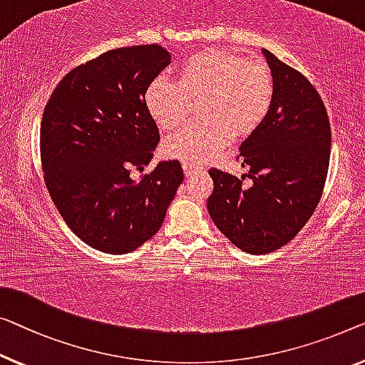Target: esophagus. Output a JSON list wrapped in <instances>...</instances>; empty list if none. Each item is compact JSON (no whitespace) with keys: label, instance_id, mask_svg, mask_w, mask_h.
Wrapping results in <instances>:
<instances>
[{"label":"esophagus","instance_id":"1","mask_svg":"<svg viewBox=\"0 0 365 365\" xmlns=\"http://www.w3.org/2000/svg\"><path fill=\"white\" fill-rule=\"evenodd\" d=\"M182 168H183L185 175H193V173L203 170V167H198V165H195V164H190V162H183Z\"/></svg>","mask_w":365,"mask_h":365}]
</instances>
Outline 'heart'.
Returning a JSON list of instances; mask_svg holds the SVG:
<instances>
[{"label": "heart", "instance_id": "heart-1", "mask_svg": "<svg viewBox=\"0 0 365 365\" xmlns=\"http://www.w3.org/2000/svg\"><path fill=\"white\" fill-rule=\"evenodd\" d=\"M177 81L155 78L145 90V106L157 126L173 133L198 103V121L173 134L162 154L203 164L235 139L262 126L274 105L275 78L262 61L220 48L195 52L178 65Z\"/></svg>", "mask_w": 365, "mask_h": 365}]
</instances>
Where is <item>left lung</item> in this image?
Listing matches in <instances>:
<instances>
[{"instance_id":"obj_1","label":"left lung","mask_w":365,"mask_h":365,"mask_svg":"<svg viewBox=\"0 0 365 365\" xmlns=\"http://www.w3.org/2000/svg\"><path fill=\"white\" fill-rule=\"evenodd\" d=\"M275 98L262 126L244 140L237 159L253 182L210 168L215 188L208 211L222 235L249 254L274 252L290 242L317 210L331 154L324 103L308 78L270 51Z\"/></svg>"}]
</instances>
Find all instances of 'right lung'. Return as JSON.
<instances>
[{
  "label": "right lung",
  "mask_w": 365,
  "mask_h": 365,
  "mask_svg": "<svg viewBox=\"0 0 365 365\" xmlns=\"http://www.w3.org/2000/svg\"><path fill=\"white\" fill-rule=\"evenodd\" d=\"M168 63L157 43L113 48L70 70L43 108V182L67 226L98 251L128 254L149 241L183 182L178 160L130 178L159 144L144 96Z\"/></svg>",
  "instance_id": "1"
}]
</instances>
